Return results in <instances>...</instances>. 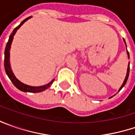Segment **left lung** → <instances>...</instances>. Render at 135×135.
I'll return each mask as SVG.
<instances>
[{
	"mask_svg": "<svg viewBox=\"0 0 135 135\" xmlns=\"http://www.w3.org/2000/svg\"><path fill=\"white\" fill-rule=\"evenodd\" d=\"M124 42H125V44H126V41H125V40H124ZM126 48H127V47H126ZM127 54H128V58H129V53H128V51H127ZM129 70H130V63H128V70H127V74H126V79H125V80H124V82H123L122 86L120 87V89H119V91L121 90V89H122V87L126 85V82H127V80H128V76H129Z\"/></svg>",
	"mask_w": 135,
	"mask_h": 135,
	"instance_id": "obj_1",
	"label": "left lung"
}]
</instances>
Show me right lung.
I'll use <instances>...</instances> for the list:
<instances>
[{
	"label": "right lung",
	"mask_w": 135,
	"mask_h": 135,
	"mask_svg": "<svg viewBox=\"0 0 135 135\" xmlns=\"http://www.w3.org/2000/svg\"><path fill=\"white\" fill-rule=\"evenodd\" d=\"M31 18V16H30L28 18H25V20H23L21 24L18 25L16 28L13 30V33L10 34L9 36V38L8 40L7 44L6 46V48H5V51H4V68H5V71H6V74H7L8 77L9 78V80H11V82L13 83V85L16 86L18 89L19 90L22 91H25V92H40V91H42L46 90V89H48L50 86L52 84V83L54 82V80H52L49 83H48L47 85H45L43 86H38V87H34V86H30L28 85H25L22 83H21L20 81L18 80L16 76L13 75V72L11 70L10 68V65H9V49H10V46H11V44H12V41L13 39V36L14 34H16V31L18 30L22 25H23L27 20H28L29 18Z\"/></svg>",
	"instance_id": "add662e5"
}]
</instances>
